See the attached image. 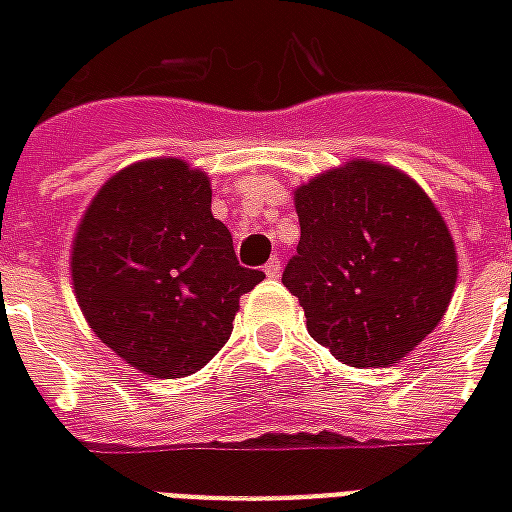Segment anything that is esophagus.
Segmentation results:
<instances>
[{
    "label": "esophagus",
    "instance_id": "1",
    "mask_svg": "<svg viewBox=\"0 0 512 512\" xmlns=\"http://www.w3.org/2000/svg\"><path fill=\"white\" fill-rule=\"evenodd\" d=\"M279 271H282V263H279V257H271V260L266 263V277L277 279Z\"/></svg>",
    "mask_w": 512,
    "mask_h": 512
}]
</instances>
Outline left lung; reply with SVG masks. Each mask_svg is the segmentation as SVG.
Segmentation results:
<instances>
[{"label":"left lung","instance_id":"1","mask_svg":"<svg viewBox=\"0 0 512 512\" xmlns=\"http://www.w3.org/2000/svg\"><path fill=\"white\" fill-rule=\"evenodd\" d=\"M301 238L282 285L307 332L351 367L400 362L450 307L458 257L447 224L400 169L367 158L293 191Z\"/></svg>","mask_w":512,"mask_h":512}]
</instances>
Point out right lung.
<instances>
[{
    "mask_svg": "<svg viewBox=\"0 0 512 512\" xmlns=\"http://www.w3.org/2000/svg\"><path fill=\"white\" fill-rule=\"evenodd\" d=\"M71 277L101 343L145 376L180 378L222 351L238 299L266 274L238 266L205 172L147 158L106 180L84 211Z\"/></svg>",
    "mask_w": 512,
    "mask_h": 512,
    "instance_id": "1",
    "label": "right lung"
}]
</instances>
